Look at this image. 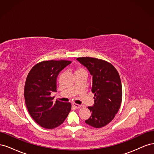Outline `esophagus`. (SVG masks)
I'll list each match as a JSON object with an SVG mask.
<instances>
[{"mask_svg":"<svg viewBox=\"0 0 154 154\" xmlns=\"http://www.w3.org/2000/svg\"><path fill=\"white\" fill-rule=\"evenodd\" d=\"M72 106H73L74 107H75L76 109H80V107H81V105H78V104H76V103H72Z\"/></svg>","mask_w":154,"mask_h":154,"instance_id":"1","label":"esophagus"}]
</instances>
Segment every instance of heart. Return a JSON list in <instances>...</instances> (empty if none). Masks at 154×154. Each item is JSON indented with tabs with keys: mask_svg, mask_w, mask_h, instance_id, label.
Listing matches in <instances>:
<instances>
[{
	"mask_svg": "<svg viewBox=\"0 0 154 154\" xmlns=\"http://www.w3.org/2000/svg\"><path fill=\"white\" fill-rule=\"evenodd\" d=\"M85 72V71L83 68L81 67H78L76 69L75 71V74L76 73H79V72Z\"/></svg>",
	"mask_w": 154,
	"mask_h": 154,
	"instance_id": "obj_1",
	"label": "heart"
}]
</instances>
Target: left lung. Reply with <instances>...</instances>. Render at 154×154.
Listing matches in <instances>:
<instances>
[{
	"instance_id": "1",
	"label": "left lung",
	"mask_w": 154,
	"mask_h": 154,
	"mask_svg": "<svg viewBox=\"0 0 154 154\" xmlns=\"http://www.w3.org/2000/svg\"><path fill=\"white\" fill-rule=\"evenodd\" d=\"M85 66L92 77V92L94 94V104L88 109L91 117L85 123L94 128L109 124L115 117L122 100V86L119 73L108 62L91 57L76 59Z\"/></svg>"
}]
</instances>
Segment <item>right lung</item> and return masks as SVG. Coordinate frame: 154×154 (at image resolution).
<instances>
[{
    "mask_svg": "<svg viewBox=\"0 0 154 154\" xmlns=\"http://www.w3.org/2000/svg\"><path fill=\"white\" fill-rule=\"evenodd\" d=\"M71 63L67 60H48L36 64L27 76L25 102L29 114L40 127L53 129L63 123L71 110V104L53 102L60 72Z\"/></svg>",
    "mask_w": 154,
    "mask_h": 154,
    "instance_id": "obj_1",
    "label": "right lung"
}]
</instances>
